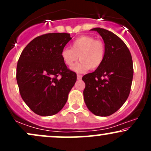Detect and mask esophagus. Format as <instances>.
<instances>
[{
	"instance_id": "34e87169",
	"label": "esophagus",
	"mask_w": 151,
	"mask_h": 151,
	"mask_svg": "<svg viewBox=\"0 0 151 151\" xmlns=\"http://www.w3.org/2000/svg\"><path fill=\"white\" fill-rule=\"evenodd\" d=\"M77 79H78V80H79V79H81V74H77Z\"/></svg>"
}]
</instances>
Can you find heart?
<instances>
[{"label":"heart","mask_w":151,"mask_h":151,"mask_svg":"<svg viewBox=\"0 0 151 151\" xmlns=\"http://www.w3.org/2000/svg\"><path fill=\"white\" fill-rule=\"evenodd\" d=\"M62 50L61 57L64 63L72 67L79 58L81 60L72 67L77 72H83L89 70H95L103 63L105 58L106 47L100 40L92 36L81 35L77 37L71 46Z\"/></svg>","instance_id":"b5f03b06"}]
</instances>
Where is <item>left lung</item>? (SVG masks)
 I'll return each mask as SVG.
<instances>
[{
	"label": "left lung",
	"instance_id": "obj_1",
	"mask_svg": "<svg viewBox=\"0 0 151 151\" xmlns=\"http://www.w3.org/2000/svg\"><path fill=\"white\" fill-rule=\"evenodd\" d=\"M99 33L106 47L101 65L83 76L84 99L91 112L99 116L111 115L122 106L129 96L133 76L131 52L124 41L105 29H91Z\"/></svg>",
	"mask_w": 151,
	"mask_h": 151
}]
</instances>
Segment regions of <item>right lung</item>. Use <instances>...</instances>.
<instances>
[{
  "label": "right lung",
  "mask_w": 151,
  "mask_h": 151,
  "mask_svg": "<svg viewBox=\"0 0 151 151\" xmlns=\"http://www.w3.org/2000/svg\"><path fill=\"white\" fill-rule=\"evenodd\" d=\"M71 39L69 33L42 35L32 40L19 58L16 79L20 96L37 115L58 113L77 81V74L67 68L61 57Z\"/></svg>",
  "instance_id": "1"
}]
</instances>
